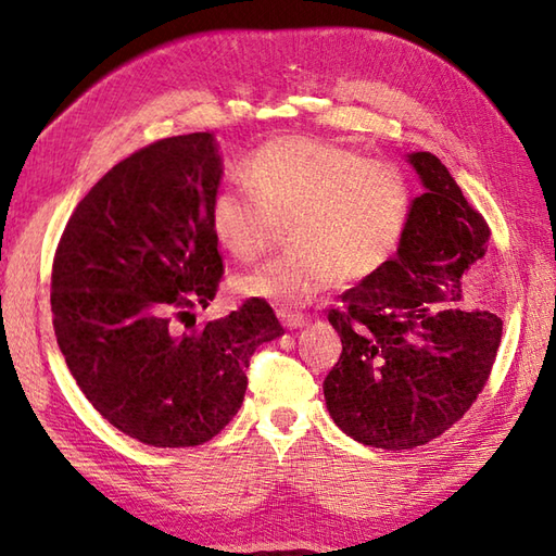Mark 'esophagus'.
Instances as JSON below:
<instances>
[{
  "label": "esophagus",
  "mask_w": 556,
  "mask_h": 556,
  "mask_svg": "<svg viewBox=\"0 0 556 556\" xmlns=\"http://www.w3.org/2000/svg\"><path fill=\"white\" fill-rule=\"evenodd\" d=\"M279 320L285 323V327H289V329H296V327L308 325V315H303V313H291V311H279Z\"/></svg>",
  "instance_id": "esophagus-1"
}]
</instances>
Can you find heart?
<instances>
[{"label":"heart","instance_id":"obj_1","mask_svg":"<svg viewBox=\"0 0 556 556\" xmlns=\"http://www.w3.org/2000/svg\"><path fill=\"white\" fill-rule=\"evenodd\" d=\"M241 176L248 191L222 188L212 195V239L248 263L289 222L293 245L236 279L243 296L301 305L337 277L370 279L394 257L408 229L406 174L334 140L275 138L241 162Z\"/></svg>","mask_w":556,"mask_h":556}]
</instances>
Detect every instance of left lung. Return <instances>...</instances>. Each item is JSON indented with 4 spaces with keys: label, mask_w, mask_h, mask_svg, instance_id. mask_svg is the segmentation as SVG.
<instances>
[{
    "label": "left lung",
    "mask_w": 556,
    "mask_h": 556,
    "mask_svg": "<svg viewBox=\"0 0 556 556\" xmlns=\"http://www.w3.org/2000/svg\"><path fill=\"white\" fill-rule=\"evenodd\" d=\"M425 193L396 255L341 293L329 323L341 356L325 377L329 416L353 440L413 448L452 428L485 389L502 341L490 311H460V277L485 255L490 224L432 152H413Z\"/></svg>",
    "instance_id": "8db88e82"
}]
</instances>
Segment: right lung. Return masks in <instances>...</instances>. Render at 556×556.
<instances>
[{"instance_id": "add662e5", "label": "right lung", "mask_w": 556, "mask_h": 556, "mask_svg": "<svg viewBox=\"0 0 556 556\" xmlns=\"http://www.w3.org/2000/svg\"><path fill=\"white\" fill-rule=\"evenodd\" d=\"M219 179L207 131L155 140L90 188L56 243L52 325L68 370L102 418L150 446L227 428L255 349L285 334L265 299L195 327L224 275L210 231Z\"/></svg>"}]
</instances>
